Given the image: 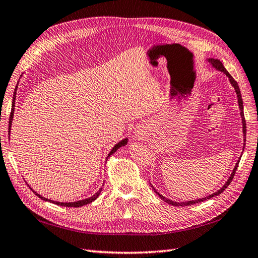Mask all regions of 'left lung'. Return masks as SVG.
<instances>
[{
	"label": "left lung",
	"mask_w": 258,
	"mask_h": 258,
	"mask_svg": "<svg viewBox=\"0 0 258 258\" xmlns=\"http://www.w3.org/2000/svg\"><path fill=\"white\" fill-rule=\"evenodd\" d=\"M209 62H210L211 64H213V67H215V68H217V69H219L220 72H223V73H225L227 76H228L231 85L234 86V88H235V90H236V94H237V97H238V104H239V109H240V116H241V118H243V132H244V136H245L244 140H245V142H246V120H245V117H244V106H243V99H241V94H240V90H239V86H238V84H237L236 80H235L233 77H231L230 74H229L228 72H227L226 68L223 66V63H221L218 59H209ZM238 163H239V161H238V162H237V164L235 165V169H234V171H233V173H231V175L229 176L228 181H227V182L225 183V185L223 186V188L217 191V192H215V194H213V195H210V196H208V197H206V198L198 199V200H192V201H184V203H175V201L166 199L165 197H163L162 195H160L159 192H156V191H155V192L158 194L160 198L162 199V200H164L165 203H168L169 205H172V206H175V207H184V206H191V205H195V204L203 203V201H205V200H207V199H210V198H213V197H216V196L220 195V194L223 192V191L227 188V186H228V185L230 184V182H231V181H233L234 176H235V173H236L237 166H238ZM154 190H155V189H154Z\"/></svg>",
	"instance_id": "1"
}]
</instances>
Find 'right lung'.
<instances>
[{"label": "right lung", "instance_id": "1", "mask_svg": "<svg viewBox=\"0 0 258 258\" xmlns=\"http://www.w3.org/2000/svg\"><path fill=\"white\" fill-rule=\"evenodd\" d=\"M18 87V86H17ZM15 94H17V88H15V92H14V95H13V102H12V109H11V114H10V119H9V133H10V130H11V124H12V119H13V113H14V105H15ZM126 143H127V139H125V140H123V141H120L119 143H117L116 144L114 148L112 149V151H110L109 152V154H108V156L109 155H112L116 150L117 149H119L120 146H124ZM100 191H102V189H100L97 194L96 195H94L93 197H90V198H88V199H84V200H79V201H76V203H57V201H51V200H48V199H45V198H43V197H41L40 195H38L37 192H34L35 195H37L39 198H41L42 200H45V201H50V203H53V204H55V205H58V206H62V207H75V208H78V207H82V206H85V205H88V204H90V203H93V201L97 198V197L99 196V194H100Z\"/></svg>", "mask_w": 258, "mask_h": 258}]
</instances>
